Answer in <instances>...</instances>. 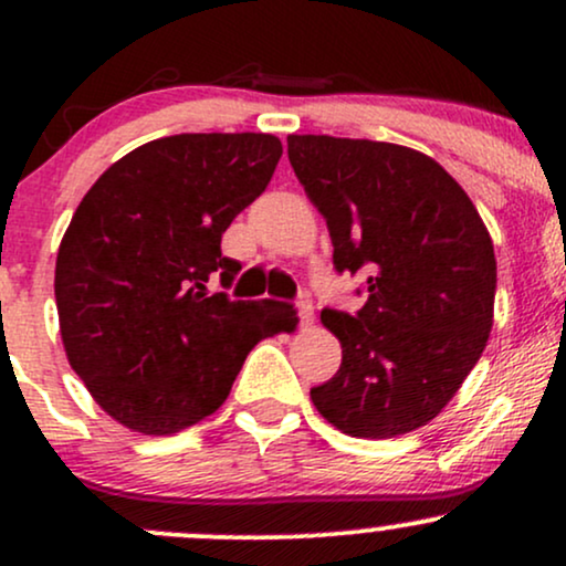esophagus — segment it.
I'll use <instances>...</instances> for the list:
<instances>
[{
	"label": "esophagus",
	"instance_id": "1",
	"mask_svg": "<svg viewBox=\"0 0 566 566\" xmlns=\"http://www.w3.org/2000/svg\"><path fill=\"white\" fill-rule=\"evenodd\" d=\"M297 314H301L303 327H311V324H314V305H311L308 295H301V301H297Z\"/></svg>",
	"mask_w": 566,
	"mask_h": 566
}]
</instances>
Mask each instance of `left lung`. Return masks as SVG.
<instances>
[{
  "instance_id": "left-lung-1",
  "label": "left lung",
  "mask_w": 566,
  "mask_h": 566,
  "mask_svg": "<svg viewBox=\"0 0 566 566\" xmlns=\"http://www.w3.org/2000/svg\"><path fill=\"white\" fill-rule=\"evenodd\" d=\"M287 154L327 220L335 269L367 274L356 314L322 311L343 361L311 401L348 437L415 431L447 407L486 346L497 287L490 231L458 180L415 148L290 135Z\"/></svg>"
}]
</instances>
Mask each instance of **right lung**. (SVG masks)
<instances>
[{
  "label": "right lung",
  "instance_id": "obj_1",
  "mask_svg": "<svg viewBox=\"0 0 566 566\" xmlns=\"http://www.w3.org/2000/svg\"><path fill=\"white\" fill-rule=\"evenodd\" d=\"M282 140L184 133L114 161L76 207L55 263L69 365L116 423L170 437L212 415L247 354L295 327L292 305L231 301V220L269 186Z\"/></svg>",
  "mask_w": 566,
  "mask_h": 566
}]
</instances>
